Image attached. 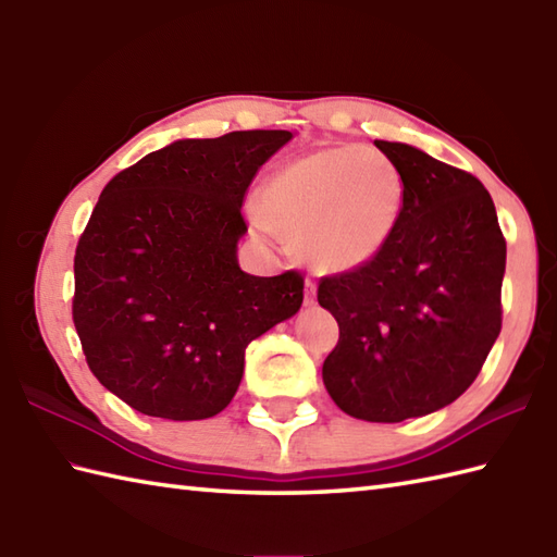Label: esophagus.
Listing matches in <instances>:
<instances>
[{
    "label": "esophagus",
    "instance_id": "esophagus-1",
    "mask_svg": "<svg viewBox=\"0 0 557 557\" xmlns=\"http://www.w3.org/2000/svg\"><path fill=\"white\" fill-rule=\"evenodd\" d=\"M315 301V282L311 277H306V294H304V304L313 306Z\"/></svg>",
    "mask_w": 557,
    "mask_h": 557
}]
</instances>
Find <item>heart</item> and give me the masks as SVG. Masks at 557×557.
Instances as JSON below:
<instances>
[{
	"instance_id": "b5f03b06",
	"label": "heart",
	"mask_w": 557,
	"mask_h": 557,
	"mask_svg": "<svg viewBox=\"0 0 557 557\" xmlns=\"http://www.w3.org/2000/svg\"><path fill=\"white\" fill-rule=\"evenodd\" d=\"M405 200V176L381 150L330 146L272 172L260 215L311 268L347 272L393 239Z\"/></svg>"
}]
</instances>
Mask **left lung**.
<instances>
[{"mask_svg":"<svg viewBox=\"0 0 557 557\" xmlns=\"http://www.w3.org/2000/svg\"><path fill=\"white\" fill-rule=\"evenodd\" d=\"M407 184L393 239L369 263L321 277L339 339L323 383L354 419L399 423L476 381L503 327L505 236L474 174L407 144L375 140Z\"/></svg>","mask_w":557,"mask_h":557,"instance_id":"8db88e82","label":"left lung"}]
</instances>
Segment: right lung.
<instances>
[{
    "instance_id": "obj_1",
    "label": "right lung",
    "mask_w": 557,
    "mask_h": 557,
    "mask_svg": "<svg viewBox=\"0 0 557 557\" xmlns=\"http://www.w3.org/2000/svg\"><path fill=\"white\" fill-rule=\"evenodd\" d=\"M289 132L184 138L102 188L74 256L88 369L128 407L172 421L230 405L248 342L301 309L304 277L239 268L242 206Z\"/></svg>"
}]
</instances>
